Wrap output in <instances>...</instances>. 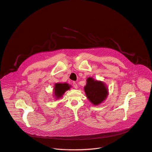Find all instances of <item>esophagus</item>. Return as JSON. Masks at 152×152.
Wrapping results in <instances>:
<instances>
[{
    "label": "esophagus",
    "instance_id": "34e87169",
    "mask_svg": "<svg viewBox=\"0 0 152 152\" xmlns=\"http://www.w3.org/2000/svg\"><path fill=\"white\" fill-rule=\"evenodd\" d=\"M73 86H74V88L75 89H77L78 88V85H77V84L75 82L73 83Z\"/></svg>",
    "mask_w": 152,
    "mask_h": 152
}]
</instances>
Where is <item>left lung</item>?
I'll use <instances>...</instances> for the list:
<instances>
[{
  "instance_id": "left-lung-1",
  "label": "left lung",
  "mask_w": 152,
  "mask_h": 152,
  "mask_svg": "<svg viewBox=\"0 0 152 152\" xmlns=\"http://www.w3.org/2000/svg\"><path fill=\"white\" fill-rule=\"evenodd\" d=\"M86 81L84 90L87 98L94 105H99L106 99L108 94L107 87L102 81L95 80L91 77H89Z\"/></svg>"
}]
</instances>
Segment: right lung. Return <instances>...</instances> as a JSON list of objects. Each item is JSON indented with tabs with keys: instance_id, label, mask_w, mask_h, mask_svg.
Returning <instances> with one entry per match:
<instances>
[{
	"instance_id": "obj_1",
	"label": "right lung",
	"mask_w": 152,
	"mask_h": 152,
	"mask_svg": "<svg viewBox=\"0 0 152 152\" xmlns=\"http://www.w3.org/2000/svg\"><path fill=\"white\" fill-rule=\"evenodd\" d=\"M70 87H71V85H69L66 83H56L53 89L55 99H58L61 98L64 94V92L70 89Z\"/></svg>"
}]
</instances>
